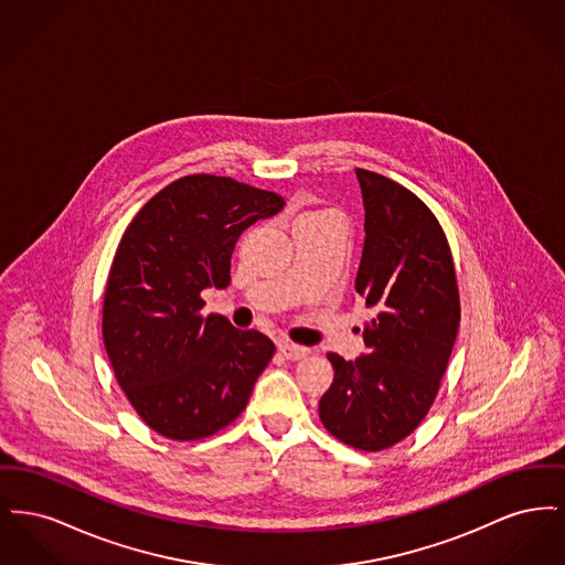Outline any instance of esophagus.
Returning <instances> with one entry per match:
<instances>
[{
	"mask_svg": "<svg viewBox=\"0 0 565 565\" xmlns=\"http://www.w3.org/2000/svg\"><path fill=\"white\" fill-rule=\"evenodd\" d=\"M279 351H281V355L286 358V360H302L305 355H309V348H302V345H295V343H288V341H284V343H279Z\"/></svg>",
	"mask_w": 565,
	"mask_h": 565,
	"instance_id": "34e87169",
	"label": "esophagus"
}]
</instances>
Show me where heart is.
<instances>
[{"instance_id":"b5f03b06","label":"heart","mask_w":565,"mask_h":565,"mask_svg":"<svg viewBox=\"0 0 565 565\" xmlns=\"http://www.w3.org/2000/svg\"><path fill=\"white\" fill-rule=\"evenodd\" d=\"M307 215H316V214H307ZM307 215H302V217H307Z\"/></svg>"}]
</instances>
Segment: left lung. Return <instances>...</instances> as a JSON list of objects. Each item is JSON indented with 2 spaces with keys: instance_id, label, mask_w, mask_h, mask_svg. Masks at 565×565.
Here are the masks:
<instances>
[{
  "instance_id": "obj_1",
  "label": "left lung",
  "mask_w": 565,
  "mask_h": 565,
  "mask_svg": "<svg viewBox=\"0 0 565 565\" xmlns=\"http://www.w3.org/2000/svg\"><path fill=\"white\" fill-rule=\"evenodd\" d=\"M364 247L355 292L373 311L366 353H328L334 381L320 401L323 428L362 451L401 443L428 415L459 328L456 267L428 205L394 180L355 169Z\"/></svg>"
}]
</instances>
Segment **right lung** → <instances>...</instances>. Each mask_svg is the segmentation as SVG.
I'll return each instance as SVG.
<instances>
[{
	"mask_svg": "<svg viewBox=\"0 0 565 565\" xmlns=\"http://www.w3.org/2000/svg\"><path fill=\"white\" fill-rule=\"evenodd\" d=\"M286 201L233 178L186 175L154 194L118 243L104 296V343L137 415L171 440H199L242 415L275 353L269 337L201 316L205 288L231 284L243 231Z\"/></svg>",
	"mask_w": 565,
	"mask_h": 565,
	"instance_id": "add662e5",
	"label": "right lung"
}]
</instances>
